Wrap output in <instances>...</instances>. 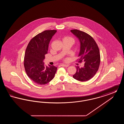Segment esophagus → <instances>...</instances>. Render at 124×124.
<instances>
[{
	"mask_svg": "<svg viewBox=\"0 0 124 124\" xmlns=\"http://www.w3.org/2000/svg\"><path fill=\"white\" fill-rule=\"evenodd\" d=\"M60 66H63V67H67L69 66V65H64V64H61L60 65Z\"/></svg>",
	"mask_w": 124,
	"mask_h": 124,
	"instance_id": "1",
	"label": "esophagus"
}]
</instances>
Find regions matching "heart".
Segmentation results:
<instances>
[{
    "mask_svg": "<svg viewBox=\"0 0 124 124\" xmlns=\"http://www.w3.org/2000/svg\"><path fill=\"white\" fill-rule=\"evenodd\" d=\"M62 40H63V42H70L72 44L74 43V40L72 38H71V37H69V36H65L63 38ZM67 60H68L67 59H64L65 61H67Z\"/></svg>",
    "mask_w": 124,
    "mask_h": 124,
    "instance_id": "b5f03b06",
    "label": "heart"
}]
</instances>
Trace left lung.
Listing matches in <instances>:
<instances>
[{"label":"left lung","mask_w":124,"mask_h":124,"mask_svg":"<svg viewBox=\"0 0 124 124\" xmlns=\"http://www.w3.org/2000/svg\"><path fill=\"white\" fill-rule=\"evenodd\" d=\"M71 31L80 42L78 62H85L84 67L76 66L77 71L73 77L81 82L86 81L93 78L99 70L100 63V50L93 38L87 33L77 29L71 30Z\"/></svg>","instance_id":"obj_1"}]
</instances>
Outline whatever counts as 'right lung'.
<instances>
[{"label": "right lung", "mask_w": 124, "mask_h": 124, "mask_svg": "<svg viewBox=\"0 0 124 124\" xmlns=\"http://www.w3.org/2000/svg\"><path fill=\"white\" fill-rule=\"evenodd\" d=\"M57 30H46L31 39L26 47L24 57L25 71L30 78L38 85L50 82L54 77L57 67H48L43 62L47 53L50 41Z\"/></svg>", "instance_id": "1"}]
</instances>
